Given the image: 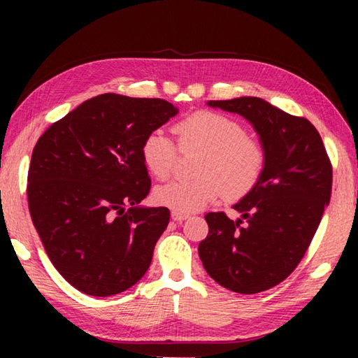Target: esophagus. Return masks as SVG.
<instances>
[{"label":"esophagus","instance_id":"34e87169","mask_svg":"<svg viewBox=\"0 0 358 358\" xmlns=\"http://www.w3.org/2000/svg\"><path fill=\"white\" fill-rule=\"evenodd\" d=\"M187 217H189V215H186V213H181V211H172V220H173V221L181 222V221L187 220Z\"/></svg>","mask_w":358,"mask_h":358}]
</instances>
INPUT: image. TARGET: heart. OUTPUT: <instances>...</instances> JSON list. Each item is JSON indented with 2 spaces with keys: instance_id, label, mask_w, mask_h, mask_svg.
Masks as SVG:
<instances>
[{
  "instance_id": "heart-1",
  "label": "heart",
  "mask_w": 358,
  "mask_h": 358,
  "mask_svg": "<svg viewBox=\"0 0 358 358\" xmlns=\"http://www.w3.org/2000/svg\"><path fill=\"white\" fill-rule=\"evenodd\" d=\"M181 151H201L194 180H173L157 186L155 201L173 211L192 213L215 203L224 196L238 201L257 186L265 171L266 151L257 137L232 117L199 110L175 124ZM147 171L157 180L172 173L177 147L162 131L143 138L141 148Z\"/></svg>"
}]
</instances>
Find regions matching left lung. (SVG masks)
Wrapping results in <instances>:
<instances>
[{
	"mask_svg": "<svg viewBox=\"0 0 358 358\" xmlns=\"http://www.w3.org/2000/svg\"><path fill=\"white\" fill-rule=\"evenodd\" d=\"M254 126L266 151L257 186L226 213H207L199 245L203 268L238 294L264 292L282 282L305 256L331 196V162L317 129L260 98L208 101ZM245 224H243V222Z\"/></svg>",
	"mask_w": 358,
	"mask_h": 358,
	"instance_id": "left-lung-1",
	"label": "left lung"
}]
</instances>
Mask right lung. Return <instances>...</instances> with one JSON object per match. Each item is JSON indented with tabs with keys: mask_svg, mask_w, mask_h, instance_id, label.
Wrapping results in <instances>:
<instances>
[{
	"mask_svg": "<svg viewBox=\"0 0 358 358\" xmlns=\"http://www.w3.org/2000/svg\"><path fill=\"white\" fill-rule=\"evenodd\" d=\"M177 112L164 99L99 94L36 143L29 215L53 266L80 292L120 294L148 270L171 211L137 205L151 187L141 148Z\"/></svg>",
	"mask_w": 358,
	"mask_h": 358,
	"instance_id": "1",
	"label": "right lung"
}]
</instances>
